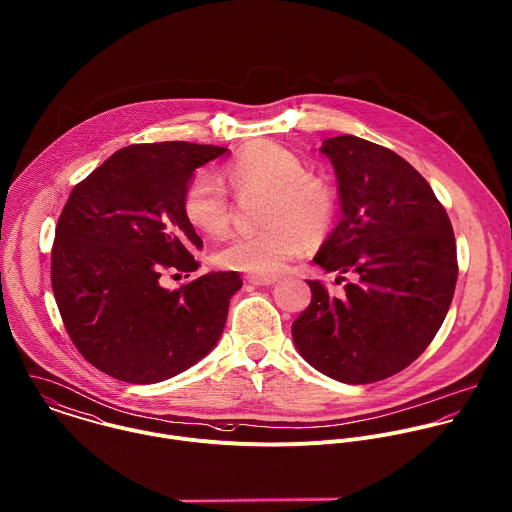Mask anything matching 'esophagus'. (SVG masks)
Masks as SVG:
<instances>
[{
  "label": "esophagus",
  "instance_id": "obj_1",
  "mask_svg": "<svg viewBox=\"0 0 512 512\" xmlns=\"http://www.w3.org/2000/svg\"><path fill=\"white\" fill-rule=\"evenodd\" d=\"M247 283L255 287H271L277 283L275 277H263V275H247Z\"/></svg>",
  "mask_w": 512,
  "mask_h": 512
}]
</instances>
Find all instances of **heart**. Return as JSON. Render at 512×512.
Masks as SVG:
<instances>
[{"instance_id":"1","label":"heart","mask_w":512,"mask_h":512,"mask_svg":"<svg viewBox=\"0 0 512 512\" xmlns=\"http://www.w3.org/2000/svg\"><path fill=\"white\" fill-rule=\"evenodd\" d=\"M225 178L237 192L269 194L263 225L255 235H233L215 253V265L251 275H277L289 259L307 249L308 239H320L332 225L336 198L320 178L308 176L307 164L275 142L245 146L225 168ZM186 219L207 235L229 227L231 205L225 188L211 174H198L182 198Z\"/></svg>"}]
</instances>
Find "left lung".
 <instances>
[{
	"mask_svg": "<svg viewBox=\"0 0 512 512\" xmlns=\"http://www.w3.org/2000/svg\"><path fill=\"white\" fill-rule=\"evenodd\" d=\"M320 154L334 168L342 219L312 261L356 281L342 299L308 281L293 342L324 376L372 384L409 366L441 328L457 283L455 235L431 186L396 152L344 134Z\"/></svg>",
	"mask_w": 512,
	"mask_h": 512,
	"instance_id": "8db88e82",
	"label": "left lung"
}]
</instances>
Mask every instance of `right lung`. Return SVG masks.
Returning <instances> with one entry per match:
<instances>
[{
    "label": "right lung",
    "mask_w": 512,
    "mask_h": 512,
    "mask_svg": "<svg viewBox=\"0 0 512 512\" xmlns=\"http://www.w3.org/2000/svg\"><path fill=\"white\" fill-rule=\"evenodd\" d=\"M229 154L192 142L132 144L75 186L55 229L51 285L77 350L128 384L174 378L207 356L243 281L215 271L166 289L168 269L196 271L204 247L182 198L194 172Z\"/></svg>",
    "instance_id": "add662e5"
}]
</instances>
